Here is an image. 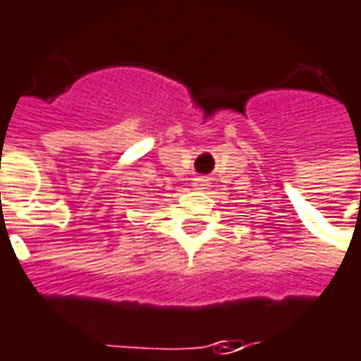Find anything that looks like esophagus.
<instances>
[{
	"label": "esophagus",
	"mask_w": 361,
	"mask_h": 361,
	"mask_svg": "<svg viewBox=\"0 0 361 361\" xmlns=\"http://www.w3.org/2000/svg\"><path fill=\"white\" fill-rule=\"evenodd\" d=\"M205 185H207L205 178H195V180H193V188L195 189H203Z\"/></svg>",
	"instance_id": "obj_1"
}]
</instances>
